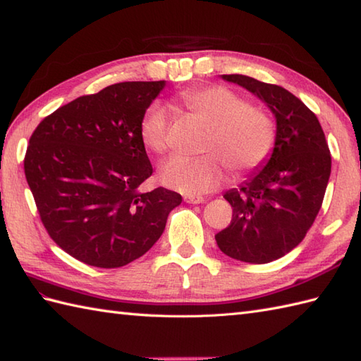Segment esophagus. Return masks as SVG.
<instances>
[{"label": "esophagus", "mask_w": 361, "mask_h": 361, "mask_svg": "<svg viewBox=\"0 0 361 361\" xmlns=\"http://www.w3.org/2000/svg\"><path fill=\"white\" fill-rule=\"evenodd\" d=\"M185 202L192 203V204H198V203H203L204 198L202 195H185Z\"/></svg>", "instance_id": "34e87169"}]
</instances>
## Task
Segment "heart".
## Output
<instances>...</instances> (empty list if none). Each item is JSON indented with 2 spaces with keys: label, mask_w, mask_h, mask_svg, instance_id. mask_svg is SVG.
<instances>
[{
  "label": "heart",
  "mask_w": 361,
  "mask_h": 361,
  "mask_svg": "<svg viewBox=\"0 0 361 361\" xmlns=\"http://www.w3.org/2000/svg\"><path fill=\"white\" fill-rule=\"evenodd\" d=\"M180 101L211 127L203 147L208 153L195 158L175 155L164 161L159 169V181L164 186L186 195L204 194L225 181L224 164L234 176H242L270 157L276 142L273 119L234 91L209 85L183 91ZM167 127L169 110L159 102L150 104L140 124L145 149L163 153Z\"/></svg>",
  "instance_id": "heart-1"
}]
</instances>
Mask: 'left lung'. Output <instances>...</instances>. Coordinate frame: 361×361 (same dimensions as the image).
I'll use <instances>...</instances> for the list:
<instances>
[{
  "mask_svg": "<svg viewBox=\"0 0 361 361\" xmlns=\"http://www.w3.org/2000/svg\"><path fill=\"white\" fill-rule=\"evenodd\" d=\"M224 79L270 106L276 142L267 166L225 194L233 219L216 240L229 257L267 264L298 247L312 228L331 176V150L315 113L286 88L242 74Z\"/></svg>",
  "mask_w": 361,
  "mask_h": 361,
  "instance_id": "obj_1",
  "label": "left lung"
}]
</instances>
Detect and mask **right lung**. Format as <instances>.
I'll list each match as a JSON object with an SVG mask.
<instances>
[{
  "mask_svg": "<svg viewBox=\"0 0 361 361\" xmlns=\"http://www.w3.org/2000/svg\"><path fill=\"white\" fill-rule=\"evenodd\" d=\"M164 80L121 82L62 105L30 135L25 175L51 239L80 262L124 267L159 239L181 195L142 192L153 172L140 136Z\"/></svg>",
  "mask_w": 361,
  "mask_h": 361,
  "instance_id": "obj_1",
  "label": "right lung"
}]
</instances>
